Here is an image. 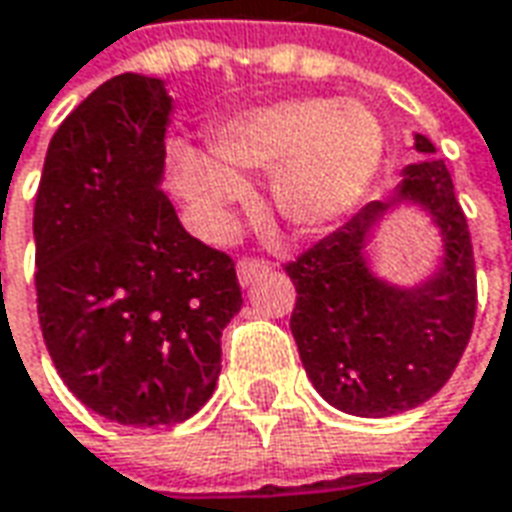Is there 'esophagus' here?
Returning <instances> with one entry per match:
<instances>
[{
	"mask_svg": "<svg viewBox=\"0 0 512 512\" xmlns=\"http://www.w3.org/2000/svg\"><path fill=\"white\" fill-rule=\"evenodd\" d=\"M264 272H270V261L264 259H242L240 264H237V278H240L242 286H251L259 275H264Z\"/></svg>",
	"mask_w": 512,
	"mask_h": 512,
	"instance_id": "1",
	"label": "esophagus"
}]
</instances>
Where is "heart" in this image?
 I'll return each mask as SVG.
<instances>
[{"mask_svg":"<svg viewBox=\"0 0 512 512\" xmlns=\"http://www.w3.org/2000/svg\"><path fill=\"white\" fill-rule=\"evenodd\" d=\"M212 149L215 158L190 147L171 158L174 188L207 229H223L231 204L245 199L240 171H275L278 212L292 226L316 229L363 196L382 160L384 130L354 100H283L223 119Z\"/></svg>","mask_w":512,"mask_h":512,"instance_id":"heart-1","label":"heart"}]
</instances>
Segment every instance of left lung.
<instances>
[{"label":"left lung","instance_id":"1","mask_svg":"<svg viewBox=\"0 0 512 512\" xmlns=\"http://www.w3.org/2000/svg\"><path fill=\"white\" fill-rule=\"evenodd\" d=\"M414 147L436 152L420 133ZM398 200L431 211L446 245L443 267L412 290L379 282L364 261V245ZM283 270L297 289L292 335L305 374L335 409L390 417L428 401L453 376L475 327L477 272L445 160L406 166L393 199L365 204Z\"/></svg>","mask_w":512,"mask_h":512}]
</instances>
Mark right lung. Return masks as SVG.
<instances>
[{"mask_svg":"<svg viewBox=\"0 0 512 512\" xmlns=\"http://www.w3.org/2000/svg\"><path fill=\"white\" fill-rule=\"evenodd\" d=\"M169 114L160 78H108L54 133L35 199L48 354L81 404L133 428L210 401L242 305L229 253L190 237L160 190Z\"/></svg>","mask_w":512,"mask_h":512,"instance_id":"add662e5","label":"right lung"}]
</instances>
